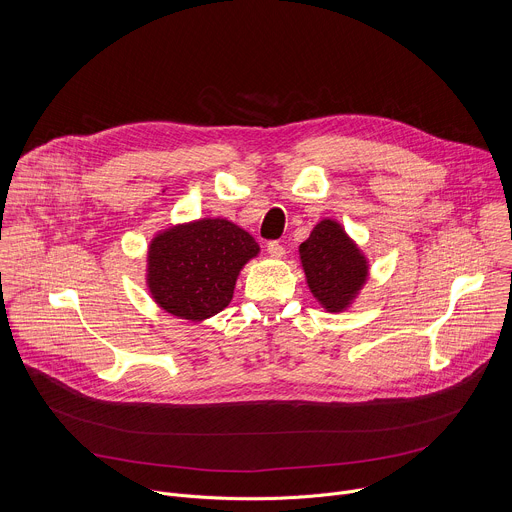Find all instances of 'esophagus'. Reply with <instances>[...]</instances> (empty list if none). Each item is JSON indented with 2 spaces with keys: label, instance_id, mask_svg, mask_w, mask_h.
<instances>
[{
  "label": "esophagus",
  "instance_id": "1",
  "mask_svg": "<svg viewBox=\"0 0 512 512\" xmlns=\"http://www.w3.org/2000/svg\"><path fill=\"white\" fill-rule=\"evenodd\" d=\"M267 253H269V257H273V259H281V257L285 255V249H283L281 243L271 241V243L267 245Z\"/></svg>",
  "mask_w": 512,
  "mask_h": 512
}]
</instances>
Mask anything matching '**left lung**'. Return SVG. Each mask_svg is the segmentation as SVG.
<instances>
[{"mask_svg": "<svg viewBox=\"0 0 512 512\" xmlns=\"http://www.w3.org/2000/svg\"><path fill=\"white\" fill-rule=\"evenodd\" d=\"M300 263L316 302L330 314L346 312L369 279V259L334 218H322L300 245Z\"/></svg>", "mask_w": 512, "mask_h": 512, "instance_id": "8db88e82", "label": "left lung"}]
</instances>
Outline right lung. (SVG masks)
<instances>
[{
	"label": "right lung",
	"mask_w": 512,
	"mask_h": 512,
	"mask_svg": "<svg viewBox=\"0 0 512 512\" xmlns=\"http://www.w3.org/2000/svg\"><path fill=\"white\" fill-rule=\"evenodd\" d=\"M259 251L245 229L221 216L170 225L148 245L145 285L164 312L204 322L231 304L241 269Z\"/></svg>",
	"instance_id": "obj_1"
}]
</instances>
